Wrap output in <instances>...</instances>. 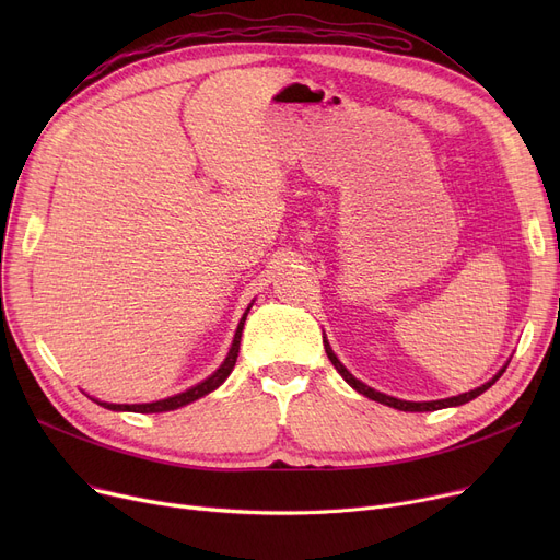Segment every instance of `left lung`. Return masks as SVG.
<instances>
[{
    "label": "left lung",
    "mask_w": 560,
    "mask_h": 560,
    "mask_svg": "<svg viewBox=\"0 0 560 560\" xmlns=\"http://www.w3.org/2000/svg\"><path fill=\"white\" fill-rule=\"evenodd\" d=\"M325 351H327V357H329V361L334 363V368L342 374V378L347 381V384L354 388V390H359L361 395H365V397H370V399H374V401H378V404H386V406H393V408H399V410H438V408H447V406H460V404H467V401H472L475 397H479L481 393H486L494 381L502 376L504 372H506V368L509 365H504L502 370H499L497 374H494V378H490L488 384H483V386H479V388H475V390H469V393H463V395H458V397H447V399H435V401H404V399H397V397H388V395H384V393H376L374 388H370V386H365V384H361V381L357 378V376H351L349 374V370L336 359V354H334V349L329 347V342L325 340Z\"/></svg>",
    "instance_id": "obj_1"
}]
</instances>
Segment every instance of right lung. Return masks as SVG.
<instances>
[{
    "label": "right lung",
    "mask_w": 560,
    "mask_h": 560,
    "mask_svg": "<svg viewBox=\"0 0 560 560\" xmlns=\"http://www.w3.org/2000/svg\"><path fill=\"white\" fill-rule=\"evenodd\" d=\"M249 311V308H247ZM247 317V313H245ZM245 317L241 319L238 329H235V336H233V345L229 349V357L224 359V363L220 365V370H215L209 378H203L201 384H197L195 388L186 390V393H179L174 397H167V399H161V401H152V404H108V401H97L100 406L104 408H110V410H131V413H163V410H174L179 406H186L203 395H209L211 390H215L218 386H222V381L231 374L233 365H235V359H238V351H241V336H243V327H245Z\"/></svg>",
    "instance_id": "obj_1"
}]
</instances>
